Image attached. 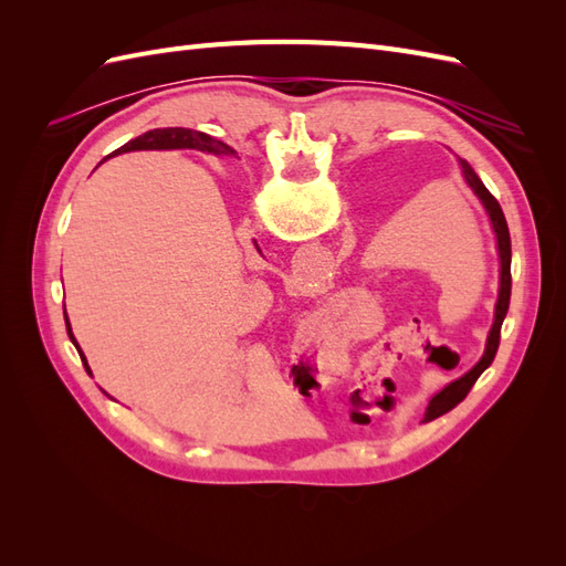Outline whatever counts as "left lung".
Returning <instances> with one entry per match:
<instances>
[{"instance_id": "obj_1", "label": "left lung", "mask_w": 566, "mask_h": 566, "mask_svg": "<svg viewBox=\"0 0 566 566\" xmlns=\"http://www.w3.org/2000/svg\"><path fill=\"white\" fill-rule=\"evenodd\" d=\"M460 165H462V175H465L468 184L474 188V193L479 196V200L484 202V208H486V212H489V217H491V221H493V231H495V235H499V252H501V293H499V304H495V321H493V328H491V333H489L486 352H484V356H482V361H479L468 375H462L460 380H455L453 385H449L447 389L437 394V397H434L432 403H430V408H427L424 418H422L424 422H430V420H434V418H439V416H443V413H449V410H451L453 406H458L462 399L468 397V391H470V387L476 382L479 375H482V373L491 366L495 352H499L501 325H503V318H505L507 306H510V287H512L510 262H512V245H510V231H507L505 214H503V210H501L499 200H495V198L489 193V188L482 184V179H479V177L474 175V169H472L465 160H460Z\"/></svg>"}]
</instances>
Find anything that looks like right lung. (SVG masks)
Wrapping results in <instances>:
<instances>
[{
    "label": "right lung",
    "instance_id": "add662e5",
    "mask_svg": "<svg viewBox=\"0 0 566 566\" xmlns=\"http://www.w3.org/2000/svg\"><path fill=\"white\" fill-rule=\"evenodd\" d=\"M175 146H188V148H200V150H217L224 146L221 142L212 139V136L184 129V127H167V129H150L139 139L132 142L129 148H175Z\"/></svg>",
    "mask_w": 566,
    "mask_h": 566
}]
</instances>
